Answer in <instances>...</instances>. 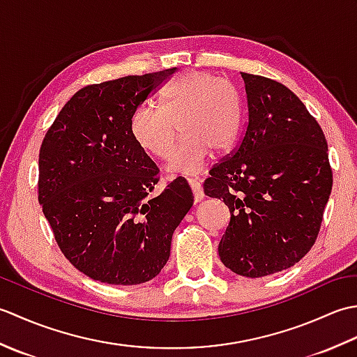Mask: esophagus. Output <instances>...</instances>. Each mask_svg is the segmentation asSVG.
<instances>
[{"label":"esophagus","instance_id":"34e87169","mask_svg":"<svg viewBox=\"0 0 357 357\" xmlns=\"http://www.w3.org/2000/svg\"><path fill=\"white\" fill-rule=\"evenodd\" d=\"M188 185H190L192 192H193V198H195V204H198L204 199V190H202V185H201V181L198 178H190L188 179Z\"/></svg>","mask_w":357,"mask_h":357}]
</instances>
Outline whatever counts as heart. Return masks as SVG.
Instances as JSON below:
<instances>
[{
    "mask_svg": "<svg viewBox=\"0 0 357 357\" xmlns=\"http://www.w3.org/2000/svg\"><path fill=\"white\" fill-rule=\"evenodd\" d=\"M241 102L230 82L213 73L190 70L174 79L161 96V109L141 105L132 113L130 135L144 153L169 159L183 135L176 155L167 165L174 174L199 173L210 150H229L239 130Z\"/></svg>",
    "mask_w": 357,
    "mask_h": 357,
    "instance_id": "1",
    "label": "heart"
}]
</instances>
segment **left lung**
I'll return each instance as SVG.
<instances>
[{"label":"left lung","mask_w":357,"mask_h":357,"mask_svg":"<svg viewBox=\"0 0 357 357\" xmlns=\"http://www.w3.org/2000/svg\"><path fill=\"white\" fill-rule=\"evenodd\" d=\"M241 77L245 130L210 170L204 193L222 199L231 215L218 247L222 264L236 275L264 278L293 267L313 247L333 173L325 135L304 102L278 81Z\"/></svg>","instance_id":"1"}]
</instances>
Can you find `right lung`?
Returning <instances> with one entry per match:
<instances>
[{"mask_svg":"<svg viewBox=\"0 0 357 357\" xmlns=\"http://www.w3.org/2000/svg\"><path fill=\"white\" fill-rule=\"evenodd\" d=\"M174 72L81 89L44 136L38 201L64 256L93 280L136 285L158 276L193 206L181 178L151 195L159 170L128 128L132 113Z\"/></svg>","mask_w":357,"mask_h":357,"instance_id":"1","label":"right lung"}]
</instances>
